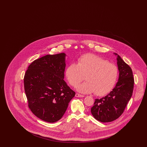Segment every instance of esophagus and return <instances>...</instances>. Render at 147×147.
I'll use <instances>...</instances> for the list:
<instances>
[{"mask_svg": "<svg viewBox=\"0 0 147 147\" xmlns=\"http://www.w3.org/2000/svg\"><path fill=\"white\" fill-rule=\"evenodd\" d=\"M76 96L78 97V98H82V97H84V95H81V94H79L78 93H76Z\"/></svg>", "mask_w": 147, "mask_h": 147, "instance_id": "obj_1", "label": "esophagus"}]
</instances>
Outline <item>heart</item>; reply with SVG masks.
Segmentation results:
<instances>
[{
	"instance_id": "1",
	"label": "heart",
	"mask_w": 147,
	"mask_h": 147,
	"mask_svg": "<svg viewBox=\"0 0 147 147\" xmlns=\"http://www.w3.org/2000/svg\"><path fill=\"white\" fill-rule=\"evenodd\" d=\"M117 65L100 57L92 54L81 56L78 63H71L65 70V77L71 86H77L84 80L85 82L77 87L83 93L94 92L102 96L109 92L116 83L119 77Z\"/></svg>"
}]
</instances>
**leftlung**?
<instances>
[{"label":"left lung","instance_id":"obj_1","mask_svg":"<svg viewBox=\"0 0 147 147\" xmlns=\"http://www.w3.org/2000/svg\"><path fill=\"white\" fill-rule=\"evenodd\" d=\"M119 81L108 95L95 99L91 112L94 118L101 122H110L118 119L124 112L132 95L134 78L131 68L117 53Z\"/></svg>","mask_w":147,"mask_h":147}]
</instances>
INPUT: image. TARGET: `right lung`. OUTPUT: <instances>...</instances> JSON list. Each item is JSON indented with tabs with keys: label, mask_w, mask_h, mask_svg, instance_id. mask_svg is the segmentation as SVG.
Here are the masks:
<instances>
[{
	"label": "right lung",
	"mask_w": 147,
	"mask_h": 147,
	"mask_svg": "<svg viewBox=\"0 0 147 147\" xmlns=\"http://www.w3.org/2000/svg\"><path fill=\"white\" fill-rule=\"evenodd\" d=\"M65 55H47L31 63L24 78L28 108L36 117L53 123L62 117L76 92L64 80Z\"/></svg>",
	"instance_id": "obj_1"
}]
</instances>
